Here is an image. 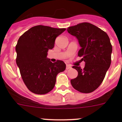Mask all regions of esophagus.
<instances>
[{
	"instance_id": "34e87169",
	"label": "esophagus",
	"mask_w": 122,
	"mask_h": 122,
	"mask_svg": "<svg viewBox=\"0 0 122 122\" xmlns=\"http://www.w3.org/2000/svg\"><path fill=\"white\" fill-rule=\"evenodd\" d=\"M71 68V67L70 66H69V65H67L66 66V70H69V69Z\"/></svg>"
}]
</instances>
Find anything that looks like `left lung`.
Masks as SVG:
<instances>
[{
  "label": "left lung",
  "instance_id": "1",
  "mask_svg": "<svg viewBox=\"0 0 122 122\" xmlns=\"http://www.w3.org/2000/svg\"><path fill=\"white\" fill-rule=\"evenodd\" d=\"M67 31L78 39L81 46L78 56L85 62L84 68L72 67L78 76L71 80V85L81 93H92L102 84L111 64L110 38L105 32L88 22L68 27Z\"/></svg>",
  "mask_w": 122,
  "mask_h": 122
}]
</instances>
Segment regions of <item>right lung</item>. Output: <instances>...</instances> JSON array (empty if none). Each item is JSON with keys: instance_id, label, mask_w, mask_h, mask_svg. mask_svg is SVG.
Segmentation results:
<instances>
[{"instance_id": "obj_1", "label": "right lung", "mask_w": 122, "mask_h": 122, "mask_svg": "<svg viewBox=\"0 0 122 122\" xmlns=\"http://www.w3.org/2000/svg\"><path fill=\"white\" fill-rule=\"evenodd\" d=\"M66 29L37 25L18 39L16 64L25 84L35 94H45L52 90L57 74L66 70V65L62 61L52 63L47 58L48 51L54 48L56 38Z\"/></svg>"}]
</instances>
